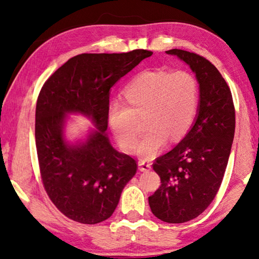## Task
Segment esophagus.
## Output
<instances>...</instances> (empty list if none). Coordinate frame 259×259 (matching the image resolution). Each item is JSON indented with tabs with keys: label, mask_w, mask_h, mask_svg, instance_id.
Here are the masks:
<instances>
[{
	"label": "esophagus",
	"mask_w": 259,
	"mask_h": 259,
	"mask_svg": "<svg viewBox=\"0 0 259 259\" xmlns=\"http://www.w3.org/2000/svg\"><path fill=\"white\" fill-rule=\"evenodd\" d=\"M139 170L140 171H150L151 170V163L148 161H139L138 162Z\"/></svg>",
	"instance_id": "obj_1"
}]
</instances>
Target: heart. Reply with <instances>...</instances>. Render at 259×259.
<instances>
[{"mask_svg": "<svg viewBox=\"0 0 259 259\" xmlns=\"http://www.w3.org/2000/svg\"><path fill=\"white\" fill-rule=\"evenodd\" d=\"M122 100L108 106V125L124 151L137 143L138 119L145 117L147 133L136 147L139 157L151 160L170 142L177 143L190 131L199 108V83L186 71L168 73L148 69L136 75L123 89Z\"/></svg>", "mask_w": 259, "mask_h": 259, "instance_id": "obj_1", "label": "heart"}]
</instances>
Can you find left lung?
Listing matches in <instances>:
<instances>
[{"label": "left lung", "mask_w": 259, "mask_h": 259, "mask_svg": "<svg viewBox=\"0 0 259 259\" xmlns=\"http://www.w3.org/2000/svg\"><path fill=\"white\" fill-rule=\"evenodd\" d=\"M165 52L191 67L200 90L191 130L153 163L161 186L148 198L152 212L165 223L179 224L202 213L221 187L234 138L235 109L229 85L209 60L181 49Z\"/></svg>", "instance_id": "obj_1"}]
</instances>
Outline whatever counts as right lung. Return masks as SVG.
<instances>
[{
  "label": "right lung",
  "instance_id": "1",
  "mask_svg": "<svg viewBox=\"0 0 259 259\" xmlns=\"http://www.w3.org/2000/svg\"><path fill=\"white\" fill-rule=\"evenodd\" d=\"M152 51L82 54L48 78L35 112V142L43 186L57 209L81 224H98L113 214L124 186L137 171L133 157L117 152L105 131L109 89ZM90 117L96 129L69 144L63 128L67 114Z\"/></svg>",
  "mask_w": 259,
  "mask_h": 259
}]
</instances>
